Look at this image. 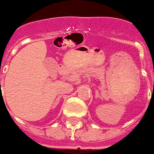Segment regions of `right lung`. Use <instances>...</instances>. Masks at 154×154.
Wrapping results in <instances>:
<instances>
[{"label":"right lung","instance_id":"1","mask_svg":"<svg viewBox=\"0 0 154 154\" xmlns=\"http://www.w3.org/2000/svg\"><path fill=\"white\" fill-rule=\"evenodd\" d=\"M0 83H1V82H0Z\"/></svg>","mask_w":154,"mask_h":154}]
</instances>
